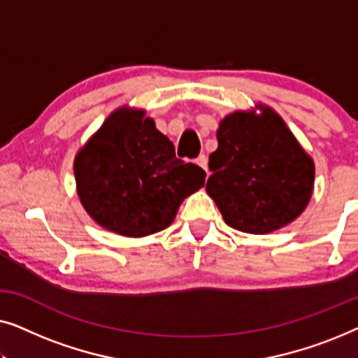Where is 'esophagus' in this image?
Here are the masks:
<instances>
[{
  "mask_svg": "<svg viewBox=\"0 0 358 358\" xmlns=\"http://www.w3.org/2000/svg\"><path fill=\"white\" fill-rule=\"evenodd\" d=\"M195 163H197V164H199L200 168H202V169L207 171V163H208V161H207V156H205V155H200L199 158L195 159Z\"/></svg>",
  "mask_w": 358,
  "mask_h": 358,
  "instance_id": "34e87169",
  "label": "esophagus"
}]
</instances>
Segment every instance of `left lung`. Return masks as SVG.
<instances>
[{
	"label": "left lung",
	"instance_id": "8db88e82",
	"mask_svg": "<svg viewBox=\"0 0 358 358\" xmlns=\"http://www.w3.org/2000/svg\"><path fill=\"white\" fill-rule=\"evenodd\" d=\"M217 138L205 189L228 227L266 234L306 208L315 164L272 109L233 112L220 122Z\"/></svg>",
	"mask_w": 358,
	"mask_h": 358
}]
</instances>
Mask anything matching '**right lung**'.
Returning a JSON list of instances; mask_svg holds the SVG:
<instances>
[{"mask_svg": "<svg viewBox=\"0 0 358 358\" xmlns=\"http://www.w3.org/2000/svg\"><path fill=\"white\" fill-rule=\"evenodd\" d=\"M83 207L101 227L140 238L168 228L205 171L176 158L173 141L143 110L119 109L75 159Z\"/></svg>", "mask_w": 358, "mask_h": 358, "instance_id": "right-lung-1", "label": "right lung"}]
</instances>
